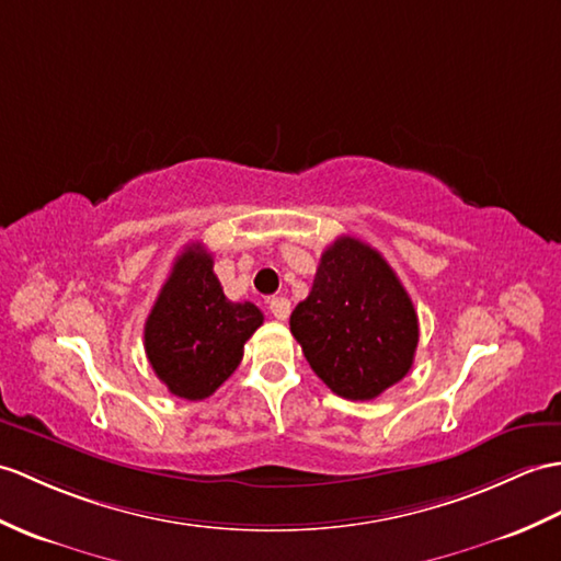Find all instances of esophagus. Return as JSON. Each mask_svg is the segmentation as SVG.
Here are the masks:
<instances>
[{
    "label": "esophagus",
    "mask_w": 561,
    "mask_h": 561,
    "mask_svg": "<svg viewBox=\"0 0 561 561\" xmlns=\"http://www.w3.org/2000/svg\"><path fill=\"white\" fill-rule=\"evenodd\" d=\"M270 312H272V316H275L277 320H286V318H289V312H291L289 298H284V296L270 298Z\"/></svg>",
    "instance_id": "34e87169"
}]
</instances>
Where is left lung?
<instances>
[{
    "instance_id": "8db88e82",
    "label": "left lung",
    "mask_w": 561,
    "mask_h": 561,
    "mask_svg": "<svg viewBox=\"0 0 561 561\" xmlns=\"http://www.w3.org/2000/svg\"><path fill=\"white\" fill-rule=\"evenodd\" d=\"M291 334L336 397L368 401L407 377L419 346V316L387 260L354 237L322 253Z\"/></svg>"
}]
</instances>
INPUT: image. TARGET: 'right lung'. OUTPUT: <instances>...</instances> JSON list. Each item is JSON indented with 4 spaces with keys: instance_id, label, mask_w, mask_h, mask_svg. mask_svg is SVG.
Listing matches in <instances>:
<instances>
[{
    "instance_id": "1",
    "label": "right lung",
    "mask_w": 561,
    "mask_h": 561,
    "mask_svg": "<svg viewBox=\"0 0 561 561\" xmlns=\"http://www.w3.org/2000/svg\"><path fill=\"white\" fill-rule=\"evenodd\" d=\"M263 324L253 304H233L213 272V255L191 243L176 255L146 320V354L169 392L210 397L239 368L243 344Z\"/></svg>"
}]
</instances>
